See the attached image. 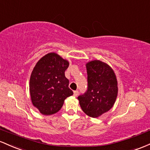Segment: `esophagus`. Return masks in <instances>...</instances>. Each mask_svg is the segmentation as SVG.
<instances>
[{
  "instance_id": "34e87169",
  "label": "esophagus",
  "mask_w": 150,
  "mask_h": 150,
  "mask_svg": "<svg viewBox=\"0 0 150 150\" xmlns=\"http://www.w3.org/2000/svg\"><path fill=\"white\" fill-rule=\"evenodd\" d=\"M79 91H74V96L75 97H76L77 96L79 95Z\"/></svg>"
}]
</instances>
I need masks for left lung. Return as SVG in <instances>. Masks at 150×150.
<instances>
[{
	"mask_svg": "<svg viewBox=\"0 0 150 150\" xmlns=\"http://www.w3.org/2000/svg\"><path fill=\"white\" fill-rule=\"evenodd\" d=\"M88 89L78 97L80 106L87 115L98 117L112 108L117 98V81L108 64L100 60L86 64Z\"/></svg>",
	"mask_w": 150,
	"mask_h": 150,
	"instance_id": "obj_1",
	"label": "left lung"
}]
</instances>
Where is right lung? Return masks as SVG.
<instances>
[{"instance_id": "1", "label": "right lung", "mask_w": 150, "mask_h": 150, "mask_svg": "<svg viewBox=\"0 0 150 150\" xmlns=\"http://www.w3.org/2000/svg\"><path fill=\"white\" fill-rule=\"evenodd\" d=\"M69 62L58 54L50 52L37 62L30 79L33 105L40 113L50 115L62 108L67 97L73 95L64 72Z\"/></svg>"}]
</instances>
